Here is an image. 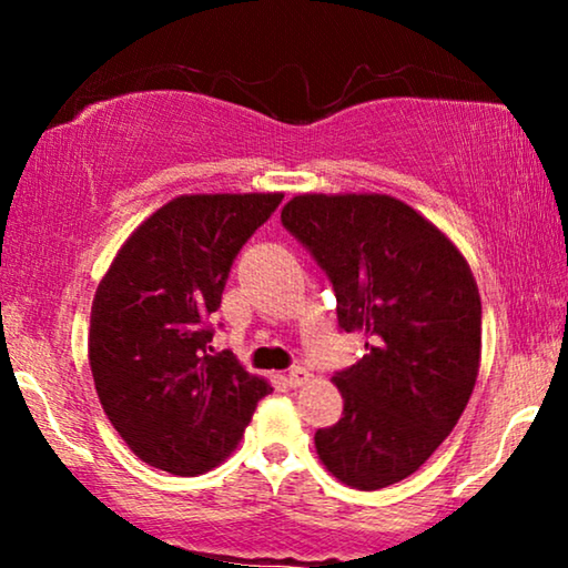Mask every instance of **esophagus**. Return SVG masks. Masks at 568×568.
Instances as JSON below:
<instances>
[{"instance_id":"esophagus-1","label":"esophagus","mask_w":568,"mask_h":568,"mask_svg":"<svg viewBox=\"0 0 568 568\" xmlns=\"http://www.w3.org/2000/svg\"><path fill=\"white\" fill-rule=\"evenodd\" d=\"M307 379H310L307 369H305V367H300V364H294V367L290 369V375H286V383H290L292 387H300V385H305Z\"/></svg>"}]
</instances>
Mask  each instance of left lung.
Returning <instances> with one entry per match:
<instances>
[{
    "label": "left lung",
    "mask_w": 568,
    "mask_h": 568,
    "mask_svg": "<svg viewBox=\"0 0 568 568\" xmlns=\"http://www.w3.org/2000/svg\"><path fill=\"white\" fill-rule=\"evenodd\" d=\"M282 224L336 292L338 328L367 354L333 375L344 414L315 432L325 468L375 491L429 460L468 406L480 362V294L460 251L383 193L294 196Z\"/></svg>",
    "instance_id": "left-lung-1"
}]
</instances>
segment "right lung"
<instances>
[{"label": "right lung", "mask_w": 568, "mask_h": 568, "mask_svg": "<svg viewBox=\"0 0 568 568\" xmlns=\"http://www.w3.org/2000/svg\"><path fill=\"white\" fill-rule=\"evenodd\" d=\"M282 193L178 196L139 224L98 284L90 367L115 432L152 468L201 476L251 424L266 379L209 346L230 268Z\"/></svg>", "instance_id": "add662e5"}]
</instances>
